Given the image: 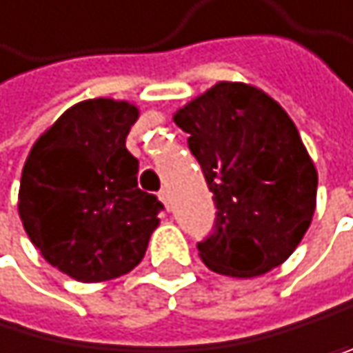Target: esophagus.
Instances as JSON below:
<instances>
[{
	"label": "esophagus",
	"instance_id": "obj_1",
	"mask_svg": "<svg viewBox=\"0 0 353 353\" xmlns=\"http://www.w3.org/2000/svg\"><path fill=\"white\" fill-rule=\"evenodd\" d=\"M159 201H161L165 207H170V194H168V190H161V192H159Z\"/></svg>",
	"mask_w": 353,
	"mask_h": 353
}]
</instances>
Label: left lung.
<instances>
[{"label":"left lung","instance_id":"left-lung-1","mask_svg":"<svg viewBox=\"0 0 353 353\" xmlns=\"http://www.w3.org/2000/svg\"><path fill=\"white\" fill-rule=\"evenodd\" d=\"M214 192L207 268L257 277L286 262L316 207V168L288 113L262 89L218 83L174 113Z\"/></svg>","mask_w":353,"mask_h":353}]
</instances>
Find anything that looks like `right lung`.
I'll use <instances>...</instances> for the list:
<instances>
[{"instance_id": "right-lung-1", "label": "right lung", "mask_w": 353, "mask_h": 353, "mask_svg": "<svg viewBox=\"0 0 353 353\" xmlns=\"http://www.w3.org/2000/svg\"><path fill=\"white\" fill-rule=\"evenodd\" d=\"M139 111L126 100L74 104L30 150L19 218L46 260L78 281H106L146 255L163 205L137 188L126 135Z\"/></svg>"}]
</instances>
